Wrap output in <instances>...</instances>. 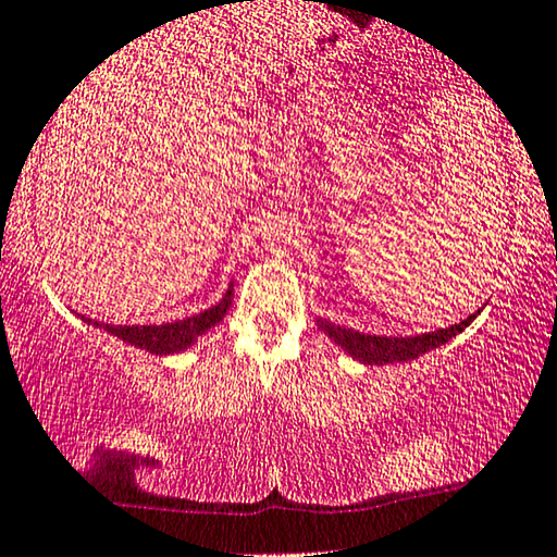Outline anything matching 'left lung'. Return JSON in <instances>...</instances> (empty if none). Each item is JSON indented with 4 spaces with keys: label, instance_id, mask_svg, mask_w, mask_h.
<instances>
[{
    "label": "left lung",
    "instance_id": "obj_1",
    "mask_svg": "<svg viewBox=\"0 0 557 557\" xmlns=\"http://www.w3.org/2000/svg\"><path fill=\"white\" fill-rule=\"evenodd\" d=\"M476 312L474 315H469L467 320H461V323H454L449 327H438V331H434V333L409 335V338L358 333V331H354V327L333 325L331 320H323V318H318V327L335 343V346H341L348 356L360 360V363L386 366V363H406V360L424 356V354H429V350H434L438 346H444V343H449L451 338H457V335L476 318Z\"/></svg>",
    "mask_w": 557,
    "mask_h": 557
}]
</instances>
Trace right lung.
Masks as SVG:
<instances>
[{"mask_svg":"<svg viewBox=\"0 0 557 557\" xmlns=\"http://www.w3.org/2000/svg\"><path fill=\"white\" fill-rule=\"evenodd\" d=\"M232 297H234V285H230L222 300L216 305H211L209 310H201L197 315L176 320V323H166V325H111V323H98V320L83 318L88 325H96L100 331L115 335L128 346L144 348L153 356H171V354H182L194 343L199 341V335H203L209 327H214L219 320L226 315V310L232 308Z\"/></svg>","mask_w":557,"mask_h":557,"instance_id":"add662e5","label":"right lung"}]
</instances>
